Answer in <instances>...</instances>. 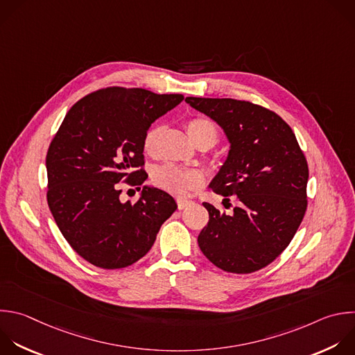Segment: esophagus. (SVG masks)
Masks as SVG:
<instances>
[{"mask_svg": "<svg viewBox=\"0 0 355 355\" xmlns=\"http://www.w3.org/2000/svg\"><path fill=\"white\" fill-rule=\"evenodd\" d=\"M177 205H178V209H180V210H182V209H185V207L191 206V205H192V202H191V200H184V199H178Z\"/></svg>", "mask_w": 355, "mask_h": 355, "instance_id": "34e87169", "label": "esophagus"}]
</instances>
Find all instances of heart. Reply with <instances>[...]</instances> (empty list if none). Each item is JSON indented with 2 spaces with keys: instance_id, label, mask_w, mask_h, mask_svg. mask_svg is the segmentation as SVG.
Masks as SVG:
<instances>
[{
  "instance_id": "b5f03b06",
  "label": "heart",
  "mask_w": 355,
  "mask_h": 355,
  "mask_svg": "<svg viewBox=\"0 0 355 355\" xmlns=\"http://www.w3.org/2000/svg\"><path fill=\"white\" fill-rule=\"evenodd\" d=\"M187 131L193 144L199 142H207L210 146H213L218 139V131L216 125L206 118H192L187 123ZM164 132L163 125H153L148 130V132L144 137V150L148 155H155L157 150V145L160 141V137ZM153 182L160 189L178 196L184 198L191 191L199 188L203 182V174L196 168H184L177 164H164L155 170Z\"/></svg>"
}]
</instances>
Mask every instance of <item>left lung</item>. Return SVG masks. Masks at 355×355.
<instances>
[{
  "label": "left lung",
  "instance_id": "1",
  "mask_svg": "<svg viewBox=\"0 0 355 355\" xmlns=\"http://www.w3.org/2000/svg\"><path fill=\"white\" fill-rule=\"evenodd\" d=\"M185 101L223 130L230 149L209 187L239 203L231 214L203 203L209 221L198 235L199 248L225 272H257L288 247L304 218L305 156L293 130L265 107L234 98Z\"/></svg>",
  "mask_w": 355,
  "mask_h": 355
}]
</instances>
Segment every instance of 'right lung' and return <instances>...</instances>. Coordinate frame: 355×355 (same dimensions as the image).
Returning a JSON list of instances; mask_svg holds the SVG:
<instances>
[{"instance_id": "obj_1", "label": "right lung", "mask_w": 355, "mask_h": 355, "mask_svg": "<svg viewBox=\"0 0 355 355\" xmlns=\"http://www.w3.org/2000/svg\"><path fill=\"white\" fill-rule=\"evenodd\" d=\"M182 100L141 87H105L67 112L46 157L47 202L65 240L89 263L103 269L135 263L175 211L174 198L149 185L137 203L121 202L118 182H145L148 174L137 170L145 162L144 137Z\"/></svg>"}]
</instances>
